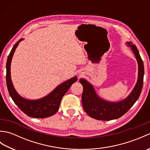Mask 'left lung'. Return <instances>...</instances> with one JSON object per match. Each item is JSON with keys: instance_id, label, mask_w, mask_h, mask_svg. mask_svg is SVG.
<instances>
[{"instance_id": "obj_1", "label": "left lung", "mask_w": 150, "mask_h": 150, "mask_svg": "<svg viewBox=\"0 0 150 150\" xmlns=\"http://www.w3.org/2000/svg\"><path fill=\"white\" fill-rule=\"evenodd\" d=\"M127 44L132 47L137 60L139 74L137 82L135 88L125 99L118 103H111L104 100L98 96L93 86L87 81L83 79H81L79 81L83 86V92L82 94V106L86 113L93 119L100 120L119 119L133 106L141 95L144 80V64L135 44H133L132 42H128Z\"/></svg>"}]
</instances>
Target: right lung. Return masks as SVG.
Returning <instances> with one entry per match:
<instances>
[{"instance_id": "add662e5", "label": "right lung", "mask_w": 150, "mask_h": 150, "mask_svg": "<svg viewBox=\"0 0 150 150\" xmlns=\"http://www.w3.org/2000/svg\"><path fill=\"white\" fill-rule=\"evenodd\" d=\"M22 40L23 39L19 40L13 47L6 62V84L9 95L16 105L28 116L40 119L52 116L59 110L62 98L71 86L77 81V78L74 77L63 82L49 95L39 100H28L21 97L15 91L12 84L10 75V66L16 47Z\"/></svg>"}]
</instances>
